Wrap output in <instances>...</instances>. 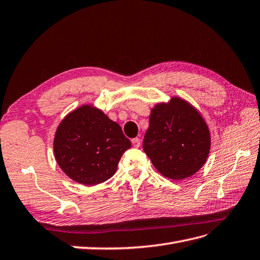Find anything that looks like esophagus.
Wrapping results in <instances>:
<instances>
[{"label": "esophagus", "mask_w": 260, "mask_h": 260, "mask_svg": "<svg viewBox=\"0 0 260 260\" xmlns=\"http://www.w3.org/2000/svg\"><path fill=\"white\" fill-rule=\"evenodd\" d=\"M132 145H133V147H135V148H138L141 146V140L140 138H133L132 140Z\"/></svg>", "instance_id": "esophagus-1"}]
</instances>
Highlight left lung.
<instances>
[{"mask_svg":"<svg viewBox=\"0 0 260 260\" xmlns=\"http://www.w3.org/2000/svg\"><path fill=\"white\" fill-rule=\"evenodd\" d=\"M143 149L162 176L175 180L188 178L207 160L209 128L194 106L174 96L150 111Z\"/></svg>","mask_w":260,"mask_h":260,"instance_id":"obj_1","label":"left lung"}]
</instances>
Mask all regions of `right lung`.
<instances>
[{"instance_id": "right-lung-1", "label": "right lung", "mask_w": 260, "mask_h": 260, "mask_svg": "<svg viewBox=\"0 0 260 260\" xmlns=\"http://www.w3.org/2000/svg\"><path fill=\"white\" fill-rule=\"evenodd\" d=\"M54 155L61 170L83 185H98L116 173L132 144L120 126L100 108L82 105L66 115L54 137Z\"/></svg>"}]
</instances>
